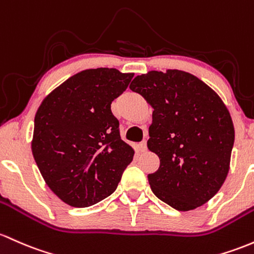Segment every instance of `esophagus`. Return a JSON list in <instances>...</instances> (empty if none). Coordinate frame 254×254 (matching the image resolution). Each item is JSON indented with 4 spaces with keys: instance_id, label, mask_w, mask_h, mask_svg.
<instances>
[{
    "instance_id": "1",
    "label": "esophagus",
    "mask_w": 254,
    "mask_h": 254,
    "mask_svg": "<svg viewBox=\"0 0 254 254\" xmlns=\"http://www.w3.org/2000/svg\"><path fill=\"white\" fill-rule=\"evenodd\" d=\"M138 147H140L141 152H146V150H147V142H146V141L140 142V144H138Z\"/></svg>"
}]
</instances>
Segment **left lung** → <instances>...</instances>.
I'll list each match as a JSON object with an SVG mask.
<instances>
[{
	"instance_id": "obj_1",
	"label": "left lung",
	"mask_w": 254,
	"mask_h": 254,
	"mask_svg": "<svg viewBox=\"0 0 254 254\" xmlns=\"http://www.w3.org/2000/svg\"><path fill=\"white\" fill-rule=\"evenodd\" d=\"M130 89L154 108L147 146L160 166L148 175L152 191L178 211L204 205L227 178L235 137L221 97L178 69L141 74Z\"/></svg>"
}]
</instances>
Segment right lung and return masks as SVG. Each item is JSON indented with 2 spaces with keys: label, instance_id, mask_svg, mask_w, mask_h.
Returning a JSON list of instances; mask_svg holds the SVG:
<instances>
[{
  "label": "right lung",
  "instance_id": "right-lung-1",
  "mask_svg": "<svg viewBox=\"0 0 254 254\" xmlns=\"http://www.w3.org/2000/svg\"><path fill=\"white\" fill-rule=\"evenodd\" d=\"M133 73L85 69L43 100L35 117L32 154L42 176L64 202L88 207L110 196L132 161L111 104Z\"/></svg>",
  "mask_w": 254,
  "mask_h": 254
}]
</instances>
